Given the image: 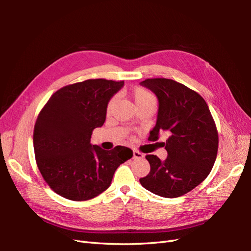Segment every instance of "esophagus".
Listing matches in <instances>:
<instances>
[{"label":"esophagus","mask_w":251,"mask_h":251,"mask_svg":"<svg viewBox=\"0 0 251 251\" xmlns=\"http://www.w3.org/2000/svg\"><path fill=\"white\" fill-rule=\"evenodd\" d=\"M144 156H143V154H141V153H139L138 151H133V159H142Z\"/></svg>","instance_id":"esophagus-1"}]
</instances>
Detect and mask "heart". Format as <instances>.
<instances>
[{
  "instance_id": "obj_1",
  "label": "heart",
  "mask_w": 251,
  "mask_h": 251,
  "mask_svg": "<svg viewBox=\"0 0 251 251\" xmlns=\"http://www.w3.org/2000/svg\"><path fill=\"white\" fill-rule=\"evenodd\" d=\"M132 100L136 105V108H140V107H143V105H148V104H154L156 103V100L155 97L151 95L149 91H147L146 89L143 88H140V87H135L130 93ZM114 103H115V100L114 98H112V100H110L109 104H108V111H110L112 108Z\"/></svg>"
}]
</instances>
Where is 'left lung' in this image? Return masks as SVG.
I'll use <instances>...</instances> for the list:
<instances>
[{"label":"left lung","instance_id":"1","mask_svg":"<svg viewBox=\"0 0 251 251\" xmlns=\"http://www.w3.org/2000/svg\"><path fill=\"white\" fill-rule=\"evenodd\" d=\"M158 100L156 125L149 139L156 141L160 133L168 157L160 160L146 156L150 174L141 185L164 198H177L191 192L206 178L215 164L218 132L207 103L195 91L168 78H151L140 82Z\"/></svg>","mask_w":251,"mask_h":251}]
</instances>
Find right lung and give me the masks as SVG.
<instances>
[{
    "label": "right lung",
    "mask_w": 251,
    "mask_h": 251,
    "mask_svg": "<svg viewBox=\"0 0 251 251\" xmlns=\"http://www.w3.org/2000/svg\"><path fill=\"white\" fill-rule=\"evenodd\" d=\"M125 81L88 79L53 94L39 114L33 133L35 159L43 178L59 196L86 201L104 192L118 166L133 151H112L90 143L94 128L102 126L111 98Z\"/></svg>",
    "instance_id": "add662e5"
}]
</instances>
